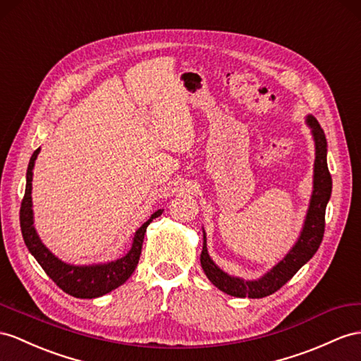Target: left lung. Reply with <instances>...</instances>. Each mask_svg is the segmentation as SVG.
Instances as JSON below:
<instances>
[{
  "instance_id": "obj_1",
  "label": "left lung",
  "mask_w": 361,
  "mask_h": 361,
  "mask_svg": "<svg viewBox=\"0 0 361 361\" xmlns=\"http://www.w3.org/2000/svg\"><path fill=\"white\" fill-rule=\"evenodd\" d=\"M307 125L311 128V134L316 145V160H314V181L312 195L310 200V207L305 218L303 228L298 243L293 245L291 250L286 253L283 259L274 265L273 269L264 274L257 281H244L241 277H233L223 271L219 267L210 259L207 253L206 233L202 235V252H201V267L204 270L207 279L216 288L235 298H250L261 299L265 295L276 293L307 264L319 250L320 243L325 233V210L331 198L332 178L326 163V137L320 128L316 117L308 116Z\"/></svg>"
}]
</instances>
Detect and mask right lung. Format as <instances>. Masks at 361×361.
Masks as SVG:
<instances>
[{"instance_id":"obj_1","label":"right lung","mask_w":361,"mask_h":361,"mask_svg":"<svg viewBox=\"0 0 361 361\" xmlns=\"http://www.w3.org/2000/svg\"><path fill=\"white\" fill-rule=\"evenodd\" d=\"M39 154V147L32 155L25 175V193L21 202L20 223L24 243L29 252L35 256V259L42 267V270L49 274L50 279L56 283L62 291L79 299H94L100 298L109 291L116 290L117 286L125 283L129 276L135 270L142 255V245L146 233V227L151 224L154 218H159L163 210L159 209L151 218L137 230L133 245L129 252L117 261L106 264H92V265H70L62 262L59 257L54 256L47 247L42 244L38 233L33 227V210H32V180L35 160Z\"/></svg>"}]
</instances>
